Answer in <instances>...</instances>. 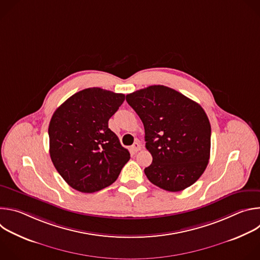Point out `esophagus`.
<instances>
[{
  "label": "esophagus",
  "instance_id": "34e87169",
  "mask_svg": "<svg viewBox=\"0 0 260 260\" xmlns=\"http://www.w3.org/2000/svg\"><path fill=\"white\" fill-rule=\"evenodd\" d=\"M139 150H141V144L139 142H135L133 145H132V151L134 153L138 152Z\"/></svg>",
  "mask_w": 260,
  "mask_h": 260
}]
</instances>
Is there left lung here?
Masks as SVG:
<instances>
[{"mask_svg": "<svg viewBox=\"0 0 260 260\" xmlns=\"http://www.w3.org/2000/svg\"><path fill=\"white\" fill-rule=\"evenodd\" d=\"M145 128L146 148L152 164L148 180L177 192L189 187L205 172L211 149V125L194 101L164 85H151L126 94Z\"/></svg>", "mask_w": 260, "mask_h": 260, "instance_id": "left-lung-1", "label": "left lung"}]
</instances>
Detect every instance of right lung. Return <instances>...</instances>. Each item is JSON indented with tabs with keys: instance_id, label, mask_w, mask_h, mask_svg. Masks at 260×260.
Listing matches in <instances>:
<instances>
[{
	"instance_id": "add662e5",
	"label": "right lung",
	"mask_w": 260,
	"mask_h": 260,
	"mask_svg": "<svg viewBox=\"0 0 260 260\" xmlns=\"http://www.w3.org/2000/svg\"><path fill=\"white\" fill-rule=\"evenodd\" d=\"M123 93L91 87L70 96L53 113L49 153L74 189L91 193L116 181L131 155L108 126L124 102Z\"/></svg>"
}]
</instances>
